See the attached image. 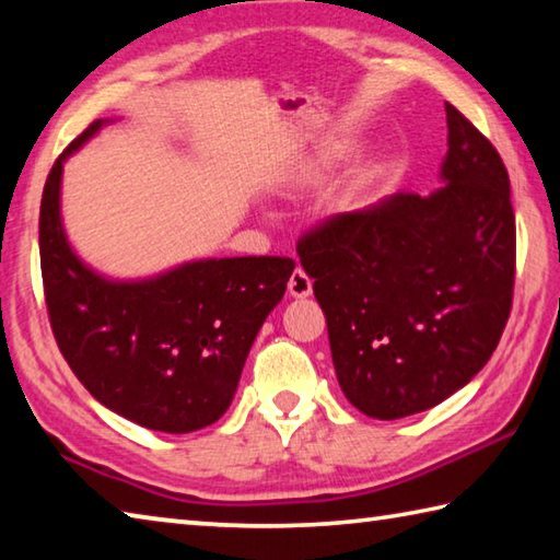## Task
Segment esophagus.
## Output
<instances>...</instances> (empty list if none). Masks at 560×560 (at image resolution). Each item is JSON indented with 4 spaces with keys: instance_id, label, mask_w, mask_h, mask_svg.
<instances>
[{
    "instance_id": "1",
    "label": "esophagus",
    "mask_w": 560,
    "mask_h": 560,
    "mask_svg": "<svg viewBox=\"0 0 560 560\" xmlns=\"http://www.w3.org/2000/svg\"><path fill=\"white\" fill-rule=\"evenodd\" d=\"M311 291H313V281H311L308 273L303 269L293 271L291 279H289V296L306 299V296H311Z\"/></svg>"
}]
</instances>
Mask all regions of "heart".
Wrapping results in <instances>:
<instances>
[{
  "mask_svg": "<svg viewBox=\"0 0 560 560\" xmlns=\"http://www.w3.org/2000/svg\"><path fill=\"white\" fill-rule=\"evenodd\" d=\"M325 171H328V161H325V159L311 161L308 166L301 168L299 183H301V186H318V183L325 178Z\"/></svg>",
  "mask_w": 560,
  "mask_h": 560,
  "instance_id": "1",
  "label": "heart"
}]
</instances>
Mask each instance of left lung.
<instances>
[{
	"label": "left lung",
	"instance_id": "8db88e82",
	"mask_svg": "<svg viewBox=\"0 0 560 560\" xmlns=\"http://www.w3.org/2000/svg\"><path fill=\"white\" fill-rule=\"evenodd\" d=\"M443 186L394 192L303 235V269L352 406L392 421L448 399L492 358L512 311L510 176L453 105Z\"/></svg>",
	"mask_w": 560,
	"mask_h": 560
}]
</instances>
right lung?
Segmentation results:
<instances>
[{
  "label": "right lung",
  "mask_w": 560,
  "mask_h": 560,
  "mask_svg": "<svg viewBox=\"0 0 560 560\" xmlns=\"http://www.w3.org/2000/svg\"><path fill=\"white\" fill-rule=\"evenodd\" d=\"M50 168L38 247L48 320L70 370L95 399L151 431L190 433L232 404L261 323L283 299L289 257L198 259L141 281H115L78 259L60 220L63 161Z\"/></svg>",
  "instance_id": "1"
}]
</instances>
